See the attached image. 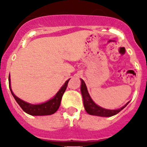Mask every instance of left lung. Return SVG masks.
<instances>
[{
	"label": "left lung",
	"instance_id": "8db88e82",
	"mask_svg": "<svg viewBox=\"0 0 147 147\" xmlns=\"http://www.w3.org/2000/svg\"><path fill=\"white\" fill-rule=\"evenodd\" d=\"M81 93L82 95L83 99V104H84V109H85L86 112L88 114L91 115H95V116H100V117H112L114 115L118 114L121 110H122L126 106L129 104L127 102L124 107H121L120 109H107L105 108H102L101 107L98 106L96 105L92 98L90 97V94H89L88 91H87V87L84 83L83 80L81 79Z\"/></svg>",
	"mask_w": 147,
	"mask_h": 147
}]
</instances>
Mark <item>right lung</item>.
Here are the masks:
<instances>
[{"label":"right lung","mask_w":147,"mask_h":147,"mask_svg":"<svg viewBox=\"0 0 147 147\" xmlns=\"http://www.w3.org/2000/svg\"><path fill=\"white\" fill-rule=\"evenodd\" d=\"M70 79L67 80L65 83L63 85V87L60 89L57 94L54 96V97L50 99V100L47 101L44 103L39 104V105H32V104L28 103V102L20 100L18 97H16L13 92L10 86V79L9 75V88L10 92H11L12 95L15 98L16 101L18 104L19 106L22 108L23 111L28 115H32V116H42V115H50L54 114L55 112H57V109H59L61 102L62 97H63V94L66 90L68 82Z\"/></svg>","instance_id":"add662e5"}]
</instances>
